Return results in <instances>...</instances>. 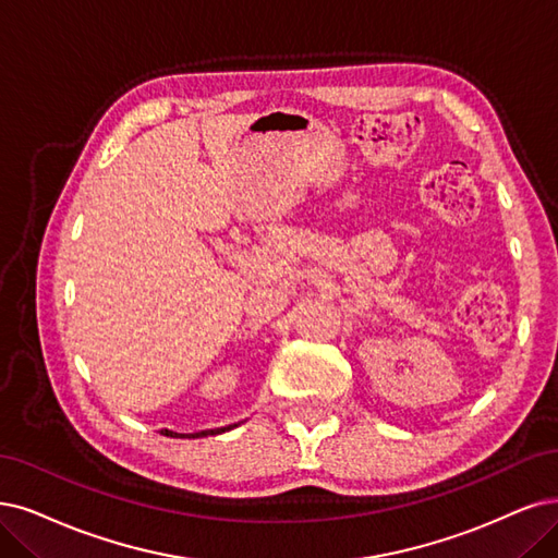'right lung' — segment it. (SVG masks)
Returning <instances> with one entry per match:
<instances>
[{"instance_id": "add662e5", "label": "right lung", "mask_w": 558, "mask_h": 558, "mask_svg": "<svg viewBox=\"0 0 558 558\" xmlns=\"http://www.w3.org/2000/svg\"><path fill=\"white\" fill-rule=\"evenodd\" d=\"M232 427H236V425L220 427V429H202V432H195V435H183V437H189V439H199V437H209V435H220V432H225V429H232Z\"/></svg>"}]
</instances>
